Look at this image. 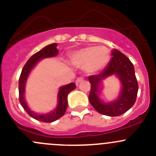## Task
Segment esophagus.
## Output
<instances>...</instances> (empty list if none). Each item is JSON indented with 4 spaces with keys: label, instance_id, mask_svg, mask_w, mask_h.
Instances as JSON below:
<instances>
[{
    "label": "esophagus",
    "instance_id": "esophagus-1",
    "mask_svg": "<svg viewBox=\"0 0 156 156\" xmlns=\"http://www.w3.org/2000/svg\"><path fill=\"white\" fill-rule=\"evenodd\" d=\"M83 80H84V78H81V77H80V78H77V80H76V81H75V83H76L77 85H78V84H79V83H81V81H83Z\"/></svg>",
    "mask_w": 156,
    "mask_h": 156
}]
</instances>
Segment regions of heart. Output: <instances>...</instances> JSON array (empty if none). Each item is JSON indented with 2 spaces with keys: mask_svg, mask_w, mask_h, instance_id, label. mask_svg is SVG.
I'll return each instance as SVG.
<instances>
[{
  "mask_svg": "<svg viewBox=\"0 0 156 156\" xmlns=\"http://www.w3.org/2000/svg\"><path fill=\"white\" fill-rule=\"evenodd\" d=\"M108 56L106 48L90 46L74 52L71 55L70 61L72 66L77 68H84L87 73H95L106 65Z\"/></svg>",
  "mask_w": 156,
  "mask_h": 156,
  "instance_id": "b5f03b06",
  "label": "heart"
}]
</instances>
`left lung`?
I'll use <instances>...</instances> for the list:
<instances>
[{
	"instance_id": "left-lung-1",
	"label": "left lung",
	"mask_w": 156,
	"mask_h": 156,
	"mask_svg": "<svg viewBox=\"0 0 156 156\" xmlns=\"http://www.w3.org/2000/svg\"><path fill=\"white\" fill-rule=\"evenodd\" d=\"M111 60L99 75L88 77L91 84L89 101L92 106L102 115L119 116L126 112L136 102L138 83L135 76L133 65L130 59L119 50H112ZM115 75L120 81V91L118 97L112 101L105 102L100 97L103 89V81Z\"/></svg>"
}]
</instances>
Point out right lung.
<instances>
[{
    "label": "right lung",
    "instance_id": "right-lung-1",
    "mask_svg": "<svg viewBox=\"0 0 156 156\" xmlns=\"http://www.w3.org/2000/svg\"><path fill=\"white\" fill-rule=\"evenodd\" d=\"M57 45L56 43L49 44L31 56L23 68L19 80V95L21 106L31 118L46 123L55 122L65 114L68 106V95L71 91L75 89L76 85L75 83L72 82L70 84L61 86L58 91L57 104L56 107L53 110L47 113H37L29 108L26 100V86L30 73L41 59L57 56L59 53V50L56 48Z\"/></svg>",
    "mask_w": 156,
    "mask_h": 156
}]
</instances>
